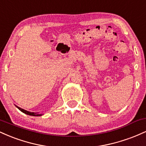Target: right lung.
Instances as JSON below:
<instances>
[{"mask_svg": "<svg viewBox=\"0 0 146 146\" xmlns=\"http://www.w3.org/2000/svg\"><path fill=\"white\" fill-rule=\"evenodd\" d=\"M15 106H16V105H15ZM16 106V108H18V109L21 110V112H23V113L27 114V115H31V116H36V117L42 116V114H39L38 113H33V112H29V111H27V110H24V109H23V108H20V107L17 106Z\"/></svg>", "mask_w": 146, "mask_h": 146, "instance_id": "obj_1", "label": "right lung"}]
</instances>
